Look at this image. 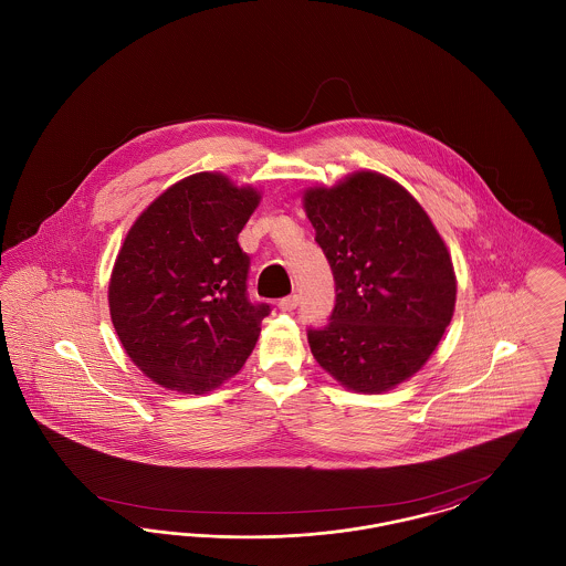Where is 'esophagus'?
Listing matches in <instances>:
<instances>
[{
    "mask_svg": "<svg viewBox=\"0 0 566 566\" xmlns=\"http://www.w3.org/2000/svg\"><path fill=\"white\" fill-rule=\"evenodd\" d=\"M296 305H298V296L296 295L284 296V298H280V301H277L280 312H293Z\"/></svg>",
    "mask_w": 566,
    "mask_h": 566,
    "instance_id": "obj_1",
    "label": "esophagus"
}]
</instances>
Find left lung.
<instances>
[{"label": "left lung", "instance_id": "1", "mask_svg": "<svg viewBox=\"0 0 566 566\" xmlns=\"http://www.w3.org/2000/svg\"><path fill=\"white\" fill-rule=\"evenodd\" d=\"M303 199L335 280L328 323L307 328L312 354L350 390H390L429 360L452 321L450 252L420 203L376 171Z\"/></svg>", "mask_w": 566, "mask_h": 566}]
</instances>
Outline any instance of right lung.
I'll use <instances>...</instances> for the list:
<instances>
[{"instance_id":"add662e5","label":"right lung","mask_w":566,"mask_h":566,"mask_svg":"<svg viewBox=\"0 0 566 566\" xmlns=\"http://www.w3.org/2000/svg\"><path fill=\"white\" fill-rule=\"evenodd\" d=\"M261 195L195 174L135 220L109 277V316L135 365L185 395L235 376L270 303L248 298L250 256L238 243Z\"/></svg>"}]
</instances>
